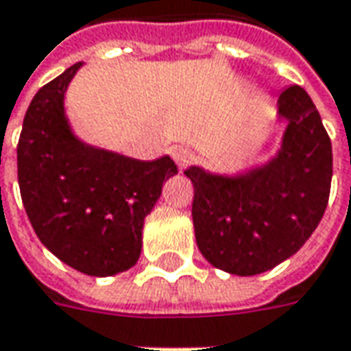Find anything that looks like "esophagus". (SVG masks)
Here are the masks:
<instances>
[{"label": "esophagus", "mask_w": 351, "mask_h": 351, "mask_svg": "<svg viewBox=\"0 0 351 351\" xmlns=\"http://www.w3.org/2000/svg\"><path fill=\"white\" fill-rule=\"evenodd\" d=\"M171 158H173V162H176L180 168H185V166L191 162L193 152H191V148H187V146H176V148L171 150Z\"/></svg>", "instance_id": "34e87169"}]
</instances>
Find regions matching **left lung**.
<instances>
[{"mask_svg":"<svg viewBox=\"0 0 351 351\" xmlns=\"http://www.w3.org/2000/svg\"><path fill=\"white\" fill-rule=\"evenodd\" d=\"M287 121L276 158L240 176L191 166L195 240L205 260L232 276H258L285 262L315 232L330 195L332 144L308 93L281 91Z\"/></svg>","mask_w":351,"mask_h":351,"instance_id":"obj_1","label":"left lung"}]
</instances>
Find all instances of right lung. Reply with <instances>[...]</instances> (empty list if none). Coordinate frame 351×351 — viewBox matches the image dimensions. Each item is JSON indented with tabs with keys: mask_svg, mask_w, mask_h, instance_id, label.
<instances>
[{
	"mask_svg": "<svg viewBox=\"0 0 351 351\" xmlns=\"http://www.w3.org/2000/svg\"><path fill=\"white\" fill-rule=\"evenodd\" d=\"M80 66L36 91L17 144V178L38 240L66 265L107 277L138 262L144 219L178 166L169 156L142 162L75 136L64 93Z\"/></svg>",
	"mask_w": 351,
	"mask_h": 351,
	"instance_id": "add662e5",
	"label": "right lung"
}]
</instances>
